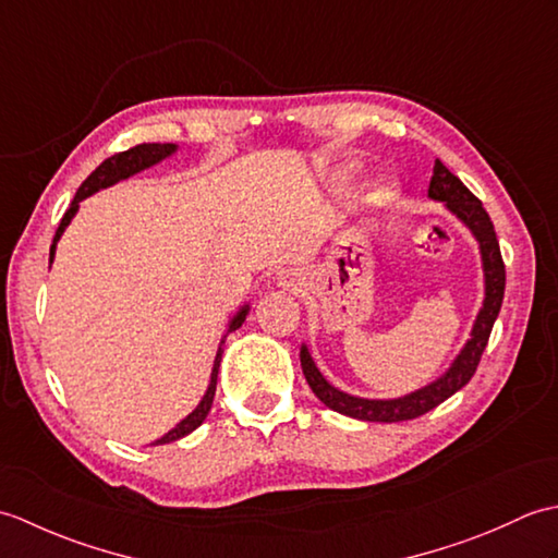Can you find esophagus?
Segmentation results:
<instances>
[{
  "instance_id": "1",
  "label": "esophagus",
  "mask_w": 558,
  "mask_h": 558,
  "mask_svg": "<svg viewBox=\"0 0 558 558\" xmlns=\"http://www.w3.org/2000/svg\"><path fill=\"white\" fill-rule=\"evenodd\" d=\"M278 282H280V288L292 290V292H298V290L304 288V278H302V272H298V270H282L278 276Z\"/></svg>"
}]
</instances>
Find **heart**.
Here are the masks:
<instances>
[{
	"label": "heart",
	"mask_w": 558,
	"mask_h": 558,
	"mask_svg": "<svg viewBox=\"0 0 558 558\" xmlns=\"http://www.w3.org/2000/svg\"><path fill=\"white\" fill-rule=\"evenodd\" d=\"M342 172H345V177H350L354 170H350V168H348V170H342Z\"/></svg>",
	"instance_id": "heart-1"
}]
</instances>
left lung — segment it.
I'll use <instances>...</instances> for the list:
<instances>
[{"label":"left lung","instance_id":"8db88e82","mask_svg":"<svg viewBox=\"0 0 558 558\" xmlns=\"http://www.w3.org/2000/svg\"><path fill=\"white\" fill-rule=\"evenodd\" d=\"M429 198L444 201V206L453 213L458 220L465 222L468 230L475 234V240L480 244V254H482V270H484L482 310L475 318V326H472L470 340L465 342V348L460 350L453 364L448 366V372L444 376H438L429 386L412 390V393L402 398L372 400V398H357V396L342 393V390H338L336 386H330L326 381L324 374L318 372V366L312 360L310 348L302 345L300 362H302L306 384H310L314 396L322 400L326 408L336 410L340 414H348V417L364 420V422H405V420L420 417V414L434 410L436 405H441L444 400L458 393V390L465 386L472 376H475L482 352L489 342L496 316L501 312L504 288H506V266H504L499 240H496L489 213L482 208V201L472 194L441 160L434 162Z\"/></svg>","mask_w":558,"mask_h":558}]
</instances>
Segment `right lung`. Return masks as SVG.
Masks as SVG:
<instances>
[{
    "mask_svg": "<svg viewBox=\"0 0 558 558\" xmlns=\"http://www.w3.org/2000/svg\"><path fill=\"white\" fill-rule=\"evenodd\" d=\"M174 150H177L174 144H141V146L129 148V150L114 153L112 158L100 162L98 168L88 174V180L78 186V192H76L74 201H71V206H69V210L64 213L62 222H59V228H57V232H54V240H52V246H50V264H52V258H54V248H57L59 236H62V232L66 230V225L71 222V218L76 216L78 204H81L83 198H88L90 194L100 192V189H108V186L117 184L120 180H126V177H132V174L141 172V170L150 168V165H156V162H160V160H165V158H170ZM246 314H248V304H244L242 310L232 316V322H230V326H228V333H232V330H236V328H240V326L244 324ZM222 342H225V340H220L216 362H213V374H210V384H208L206 396L201 398V402H198L194 412H189L186 417L174 426V429H170L162 438H158V441H153V446H162V444L177 441V438L192 434V432L196 429V426L204 424V420L208 417V412H210L213 398H216L218 369H220V360H222Z\"/></svg>",
    "mask_w": 558,
    "mask_h": 558,
    "instance_id": "1",
    "label": "right lung"
}]
</instances>
